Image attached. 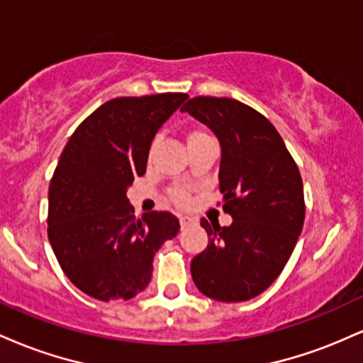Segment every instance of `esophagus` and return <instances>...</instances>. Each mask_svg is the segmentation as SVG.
Here are the masks:
<instances>
[{
  "label": "esophagus",
  "mask_w": 363,
  "mask_h": 363,
  "mask_svg": "<svg viewBox=\"0 0 363 363\" xmlns=\"http://www.w3.org/2000/svg\"><path fill=\"white\" fill-rule=\"evenodd\" d=\"M179 222H181V227L182 228H186V227H189V225H193L194 220L191 218V216L184 215V216H181V218H179Z\"/></svg>",
  "instance_id": "34e87169"
}]
</instances>
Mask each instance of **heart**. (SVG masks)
<instances>
[{"mask_svg": "<svg viewBox=\"0 0 363 363\" xmlns=\"http://www.w3.org/2000/svg\"><path fill=\"white\" fill-rule=\"evenodd\" d=\"M206 136H208L206 133H203V131H193V133H189V136H187V141H193V140H198V138H206ZM176 199L179 203H186L187 196L184 193H177Z\"/></svg>", "mask_w": 363, "mask_h": 363, "instance_id": "heart-1", "label": "heart"}]
</instances>
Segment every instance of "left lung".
Returning <instances> with one entry per match:
<instances>
[{"label": "left lung", "mask_w": 363, "mask_h": 363, "mask_svg": "<svg viewBox=\"0 0 363 363\" xmlns=\"http://www.w3.org/2000/svg\"><path fill=\"white\" fill-rule=\"evenodd\" d=\"M182 112L220 141V193L228 227L201 220L210 242L191 261L194 285L220 302H244L283 272L306 218L297 164L264 116L227 97H194Z\"/></svg>", "instance_id": "1"}]
</instances>
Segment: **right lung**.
<instances>
[{
    "label": "right lung",
    "mask_w": 363,
    "mask_h": 363,
    "mask_svg": "<svg viewBox=\"0 0 363 363\" xmlns=\"http://www.w3.org/2000/svg\"><path fill=\"white\" fill-rule=\"evenodd\" d=\"M186 99H112L62 150L49 184L48 237L69 281L97 301H128L147 289L153 256L181 228L169 211L136 218L126 191L147 172L157 131Z\"/></svg>",
    "instance_id": "1"
}]
</instances>
